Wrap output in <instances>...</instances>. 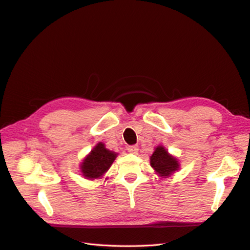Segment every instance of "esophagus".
<instances>
[{"instance_id":"esophagus-1","label":"esophagus","mask_w":250,"mask_h":250,"mask_svg":"<svg viewBox=\"0 0 250 250\" xmlns=\"http://www.w3.org/2000/svg\"><path fill=\"white\" fill-rule=\"evenodd\" d=\"M138 149H139V148H138L137 145H131V146L127 147V151L130 153H137Z\"/></svg>"}]
</instances>
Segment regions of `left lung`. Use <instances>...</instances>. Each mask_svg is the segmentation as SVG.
I'll return each instance as SVG.
<instances>
[{
    "instance_id": "1",
    "label": "left lung",
    "mask_w": 250,
    "mask_h": 250,
    "mask_svg": "<svg viewBox=\"0 0 250 250\" xmlns=\"http://www.w3.org/2000/svg\"><path fill=\"white\" fill-rule=\"evenodd\" d=\"M150 165L161 176H170L173 172L179 168L177 160L170 155L163 146L156 147L150 158Z\"/></svg>"
}]
</instances>
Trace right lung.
<instances>
[{
    "label": "right lung",
    "instance_id": "add662e5",
    "mask_svg": "<svg viewBox=\"0 0 250 250\" xmlns=\"http://www.w3.org/2000/svg\"><path fill=\"white\" fill-rule=\"evenodd\" d=\"M116 158V153L105 148L99 143L81 164V172L87 179H95L104 175Z\"/></svg>",
    "mask_w": 250,
    "mask_h": 250
}]
</instances>
